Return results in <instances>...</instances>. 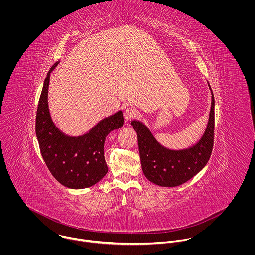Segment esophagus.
Returning <instances> with one entry per match:
<instances>
[{"label":"esophagus","mask_w":255,"mask_h":255,"mask_svg":"<svg viewBox=\"0 0 255 255\" xmlns=\"http://www.w3.org/2000/svg\"><path fill=\"white\" fill-rule=\"evenodd\" d=\"M136 110L132 107H128L126 108L124 111V118L127 120V121H129L131 119H133L134 117H136Z\"/></svg>","instance_id":"1"}]
</instances>
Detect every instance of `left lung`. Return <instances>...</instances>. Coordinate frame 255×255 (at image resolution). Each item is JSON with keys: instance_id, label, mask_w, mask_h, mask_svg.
Masks as SVG:
<instances>
[{"instance_id": "obj_1", "label": "left lung", "mask_w": 255, "mask_h": 255, "mask_svg": "<svg viewBox=\"0 0 255 255\" xmlns=\"http://www.w3.org/2000/svg\"><path fill=\"white\" fill-rule=\"evenodd\" d=\"M212 101L206 129L194 145L182 150H172L161 145L142 122L132 121L131 126L137 133L139 156L146 178L160 186L181 185L197 173L209 161L214 142V95L210 84Z\"/></svg>"}]
</instances>
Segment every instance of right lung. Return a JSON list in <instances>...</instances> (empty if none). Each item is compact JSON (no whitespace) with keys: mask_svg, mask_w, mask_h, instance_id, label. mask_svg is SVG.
Masks as SVG:
<instances>
[{"mask_svg":"<svg viewBox=\"0 0 255 255\" xmlns=\"http://www.w3.org/2000/svg\"><path fill=\"white\" fill-rule=\"evenodd\" d=\"M58 64L53 65L44 80L37 109V139L53 177L69 188H85L101 181L108 172L104 143L112 130L123 127V112L101 120L83 135L69 136L62 132L52 121L48 106L50 75Z\"/></svg>","mask_w":255,"mask_h":255,"instance_id":"right-lung-1","label":"right lung"}]
</instances>
